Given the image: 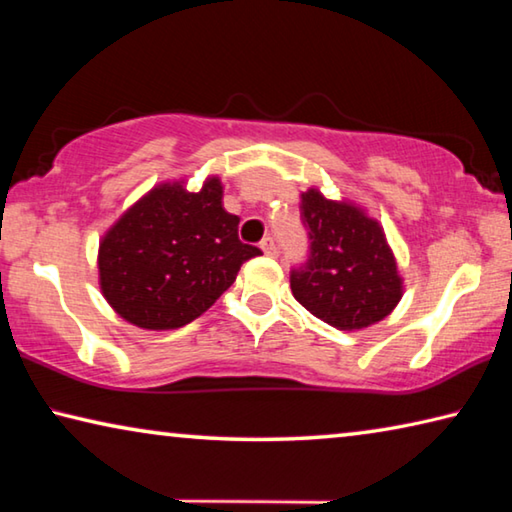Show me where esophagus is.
<instances>
[{"mask_svg": "<svg viewBox=\"0 0 512 512\" xmlns=\"http://www.w3.org/2000/svg\"><path fill=\"white\" fill-rule=\"evenodd\" d=\"M259 248L264 250L266 255H271V257H275L277 255V244H275V239L273 237H266V239H262V244H259Z\"/></svg>", "mask_w": 512, "mask_h": 512, "instance_id": "34e87169", "label": "esophagus"}]
</instances>
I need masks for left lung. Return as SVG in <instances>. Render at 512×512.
<instances>
[{
    "instance_id": "8db88e82",
    "label": "left lung",
    "mask_w": 512,
    "mask_h": 512,
    "mask_svg": "<svg viewBox=\"0 0 512 512\" xmlns=\"http://www.w3.org/2000/svg\"><path fill=\"white\" fill-rule=\"evenodd\" d=\"M300 219L309 239L307 259L291 268L300 305L336 329H361L391 314L402 280L379 223L316 189L302 194Z\"/></svg>"
}]
</instances>
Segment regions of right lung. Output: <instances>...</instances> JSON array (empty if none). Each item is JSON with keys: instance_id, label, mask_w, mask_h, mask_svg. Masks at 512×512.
<instances>
[{"instance_id": "1", "label": "right lung", "mask_w": 512, "mask_h": 512, "mask_svg": "<svg viewBox=\"0 0 512 512\" xmlns=\"http://www.w3.org/2000/svg\"><path fill=\"white\" fill-rule=\"evenodd\" d=\"M223 187L151 189L112 225L99 248L106 300L128 323L176 329L210 309L248 259L262 255L239 239V216L223 210Z\"/></svg>"}]
</instances>
